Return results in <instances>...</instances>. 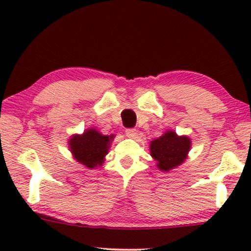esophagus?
I'll return each instance as SVG.
<instances>
[{
    "label": "esophagus",
    "mask_w": 251,
    "mask_h": 251,
    "mask_svg": "<svg viewBox=\"0 0 251 251\" xmlns=\"http://www.w3.org/2000/svg\"><path fill=\"white\" fill-rule=\"evenodd\" d=\"M136 133H137V130L135 128L126 129V135L128 137H135Z\"/></svg>",
    "instance_id": "34e87169"
}]
</instances>
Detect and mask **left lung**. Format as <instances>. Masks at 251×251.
I'll return each instance as SVG.
<instances>
[{
    "label": "left lung",
    "instance_id": "left-lung-1",
    "mask_svg": "<svg viewBox=\"0 0 251 251\" xmlns=\"http://www.w3.org/2000/svg\"><path fill=\"white\" fill-rule=\"evenodd\" d=\"M190 149L191 140L188 137H178L174 131H167L151 143V155L157 162L160 170L169 171L184 162Z\"/></svg>",
    "mask_w": 251,
    "mask_h": 251
}]
</instances>
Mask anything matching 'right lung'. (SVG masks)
Listing matches in <instances>:
<instances>
[{
    "instance_id": "1",
    "label": "right lung",
    "mask_w": 251,
    "mask_h": 251,
    "mask_svg": "<svg viewBox=\"0 0 251 251\" xmlns=\"http://www.w3.org/2000/svg\"><path fill=\"white\" fill-rule=\"evenodd\" d=\"M111 139L112 136H105L97 130L88 129L83 135L72 137L70 140L71 151L77 162L92 169L104 162V156L108 152Z\"/></svg>"
}]
</instances>
